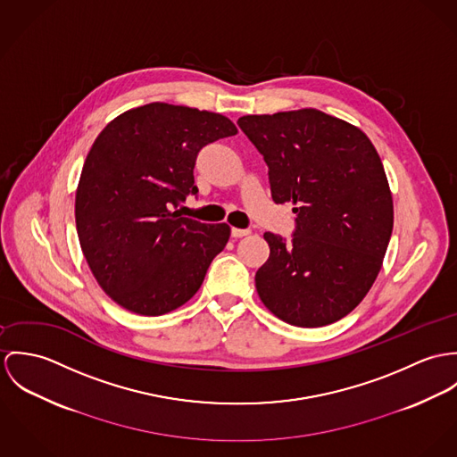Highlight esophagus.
Segmentation results:
<instances>
[{
	"label": "esophagus",
	"mask_w": 457,
	"mask_h": 457,
	"mask_svg": "<svg viewBox=\"0 0 457 457\" xmlns=\"http://www.w3.org/2000/svg\"><path fill=\"white\" fill-rule=\"evenodd\" d=\"M247 235H251V229H240V228L231 229L233 238H242V237H247Z\"/></svg>",
	"instance_id": "obj_1"
}]
</instances>
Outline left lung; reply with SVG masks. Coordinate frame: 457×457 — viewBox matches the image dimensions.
I'll return each instance as SVG.
<instances>
[{
  "label": "left lung",
  "mask_w": 457,
  "mask_h": 457,
  "mask_svg": "<svg viewBox=\"0 0 457 457\" xmlns=\"http://www.w3.org/2000/svg\"><path fill=\"white\" fill-rule=\"evenodd\" d=\"M238 126L268 164L273 202L296 213L291 244L264 233L261 302L300 328L340 320L368 295L393 233L380 155L359 128L315 108L244 115Z\"/></svg>",
  "instance_id": "1"
}]
</instances>
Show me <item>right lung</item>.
Masks as SVG:
<instances>
[{
	"mask_svg": "<svg viewBox=\"0 0 457 457\" xmlns=\"http://www.w3.org/2000/svg\"><path fill=\"white\" fill-rule=\"evenodd\" d=\"M237 133L220 113L159 102L104 126L80 173L75 220L84 257L115 303L154 317L198 293L231 229L171 208L198 193V153Z\"/></svg>",
	"mask_w": 457,
	"mask_h": 457,
	"instance_id": "add662e5",
	"label": "right lung"
}]
</instances>
